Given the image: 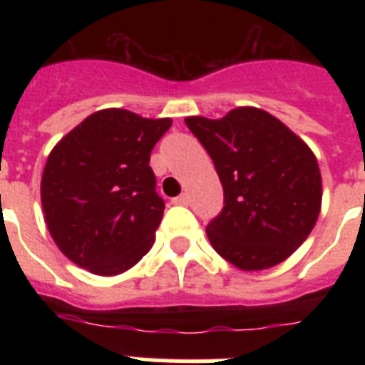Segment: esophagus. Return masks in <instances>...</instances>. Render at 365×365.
<instances>
[{
	"label": "esophagus",
	"instance_id": "obj_1",
	"mask_svg": "<svg viewBox=\"0 0 365 365\" xmlns=\"http://www.w3.org/2000/svg\"><path fill=\"white\" fill-rule=\"evenodd\" d=\"M172 202H174V205H182V206L189 205V195H187V193L178 195L176 199H172Z\"/></svg>",
	"mask_w": 365,
	"mask_h": 365
}]
</instances>
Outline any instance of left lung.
<instances>
[{
  "label": "left lung",
  "instance_id": "left-lung-1",
  "mask_svg": "<svg viewBox=\"0 0 365 365\" xmlns=\"http://www.w3.org/2000/svg\"><path fill=\"white\" fill-rule=\"evenodd\" d=\"M185 125L223 185V210L206 225L214 250L240 271L288 259L311 235L322 206L311 148L277 117L250 106L222 119L187 117Z\"/></svg>",
  "mask_w": 365,
  "mask_h": 365
}]
</instances>
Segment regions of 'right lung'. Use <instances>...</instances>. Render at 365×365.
I'll use <instances>...</instances> for the list:
<instances>
[{
    "instance_id": "1",
    "label": "right lung",
    "mask_w": 365,
    "mask_h": 365,
    "mask_svg": "<svg viewBox=\"0 0 365 365\" xmlns=\"http://www.w3.org/2000/svg\"><path fill=\"white\" fill-rule=\"evenodd\" d=\"M172 119L100 110L51 151L41 178L45 223L60 252L100 277L136 265L165 212L149 157Z\"/></svg>"
}]
</instances>
